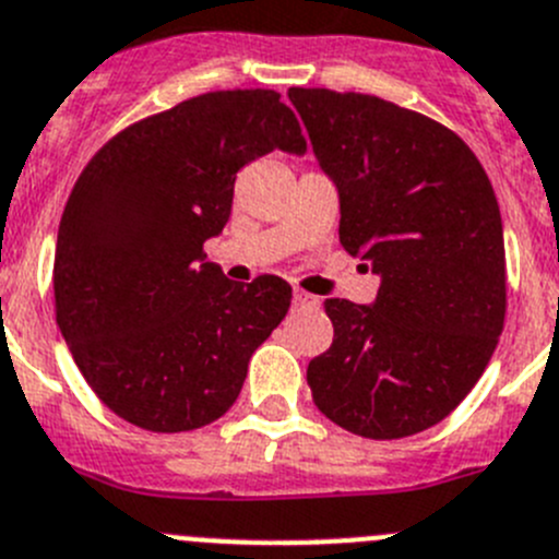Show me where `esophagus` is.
Wrapping results in <instances>:
<instances>
[{
    "label": "esophagus",
    "mask_w": 559,
    "mask_h": 559,
    "mask_svg": "<svg viewBox=\"0 0 559 559\" xmlns=\"http://www.w3.org/2000/svg\"><path fill=\"white\" fill-rule=\"evenodd\" d=\"M294 307H299V310H310V307H319V299H316V296H310V294H305V290H296Z\"/></svg>",
    "instance_id": "obj_1"
}]
</instances>
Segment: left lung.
I'll list each match as a JSON object with an SVG mask.
<instances>
[{"label":"left lung","mask_w":559,"mask_h":559,"mask_svg":"<svg viewBox=\"0 0 559 559\" xmlns=\"http://www.w3.org/2000/svg\"><path fill=\"white\" fill-rule=\"evenodd\" d=\"M335 182L343 249L380 276L371 305L326 299L332 346L310 360L316 407L373 440L424 432L483 377L504 326V229L460 135L368 94L290 88Z\"/></svg>","instance_id":"8db88e82"}]
</instances>
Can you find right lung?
<instances>
[{"mask_svg": "<svg viewBox=\"0 0 559 559\" xmlns=\"http://www.w3.org/2000/svg\"><path fill=\"white\" fill-rule=\"evenodd\" d=\"M274 150H307L276 91H213L127 127L82 168L58 229L55 313L124 421L188 432L222 418L288 313L285 280L233 283L202 252L229 222L235 174Z\"/></svg>", "mask_w": 559, "mask_h": 559, "instance_id": "right-lung-1", "label": "right lung"}]
</instances>
